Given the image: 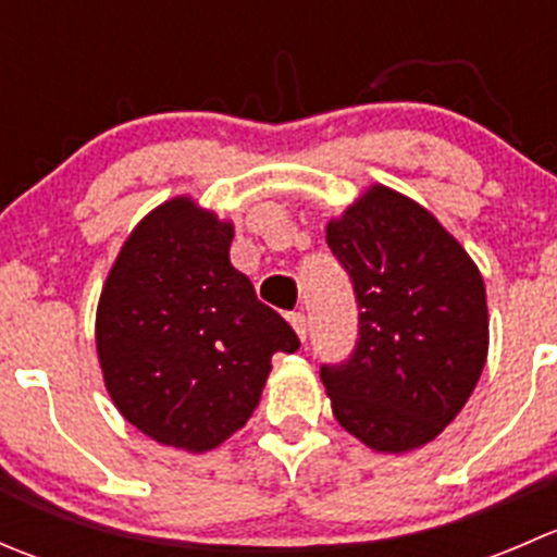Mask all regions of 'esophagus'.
Returning a JSON list of instances; mask_svg holds the SVG:
<instances>
[{
	"instance_id": "1",
	"label": "esophagus",
	"mask_w": 557,
	"mask_h": 557,
	"mask_svg": "<svg viewBox=\"0 0 557 557\" xmlns=\"http://www.w3.org/2000/svg\"><path fill=\"white\" fill-rule=\"evenodd\" d=\"M288 323L294 325V331H296V336H299V339H307V318H305V312H290L288 314Z\"/></svg>"
}]
</instances>
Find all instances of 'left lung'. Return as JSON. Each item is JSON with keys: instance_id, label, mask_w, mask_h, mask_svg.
Wrapping results in <instances>:
<instances>
[{"instance_id": "left-lung-1", "label": "left lung", "mask_w": 557, "mask_h": 557, "mask_svg": "<svg viewBox=\"0 0 557 557\" xmlns=\"http://www.w3.org/2000/svg\"><path fill=\"white\" fill-rule=\"evenodd\" d=\"M325 243L361 310L350 361L320 369L336 423L377 453L418 450L453 423L485 367L480 269L425 207L387 185L331 218Z\"/></svg>"}]
</instances>
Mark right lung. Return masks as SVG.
<instances>
[{
    "instance_id": "obj_1",
    "label": "right lung",
    "mask_w": 557,
    "mask_h": 557,
    "mask_svg": "<svg viewBox=\"0 0 557 557\" xmlns=\"http://www.w3.org/2000/svg\"><path fill=\"white\" fill-rule=\"evenodd\" d=\"M232 221L174 196L134 226L104 280L97 352L117 412L159 445L207 453L250 420L294 329L232 267Z\"/></svg>"
}]
</instances>
